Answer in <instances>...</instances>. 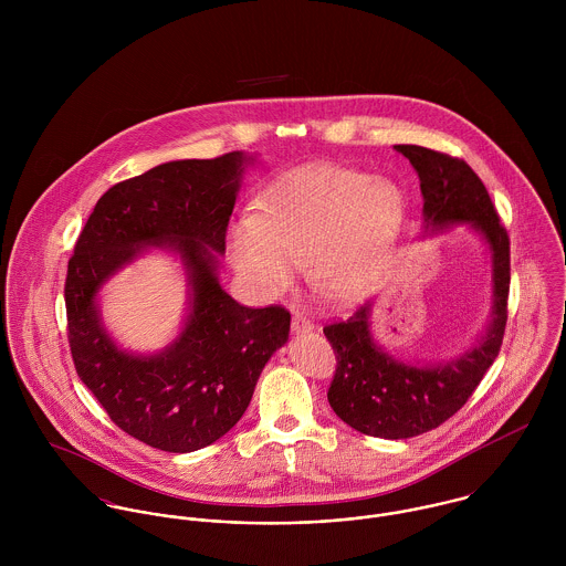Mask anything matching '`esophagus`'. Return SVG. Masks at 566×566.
Instances as JSON below:
<instances>
[{"mask_svg":"<svg viewBox=\"0 0 566 566\" xmlns=\"http://www.w3.org/2000/svg\"><path fill=\"white\" fill-rule=\"evenodd\" d=\"M292 331H294L296 335H301V333H312V331H314V323H312L310 318H305L303 314H294V318H292Z\"/></svg>","mask_w":566,"mask_h":566,"instance_id":"1","label":"esophagus"}]
</instances>
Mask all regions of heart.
Returning <instances> with one entry per match:
<instances>
[{"instance_id":"1","label":"heart","mask_w":566,"mask_h":566,"mask_svg":"<svg viewBox=\"0 0 566 566\" xmlns=\"http://www.w3.org/2000/svg\"><path fill=\"white\" fill-rule=\"evenodd\" d=\"M403 189L368 171L316 163L276 178L256 216L229 233V259L259 296L287 290L305 265L307 283L328 303L348 305L377 283L403 231Z\"/></svg>"}]
</instances>
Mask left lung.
Wrapping results in <instances>:
<instances>
[{"mask_svg": "<svg viewBox=\"0 0 566 566\" xmlns=\"http://www.w3.org/2000/svg\"><path fill=\"white\" fill-rule=\"evenodd\" d=\"M420 180L422 238L467 227L490 254V316L478 339L455 357L438 361L401 359L373 331V303L346 323L324 326L337 355L328 388L333 411L353 429L403 440L436 429L469 401L499 355L510 290V240L480 176L460 159L420 146H395Z\"/></svg>", "mask_w": 566, "mask_h": 566, "instance_id": "1", "label": "left lung"}]
</instances>
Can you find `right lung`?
<instances>
[{
    "instance_id": "1",
    "label": "right lung",
    "mask_w": 566,
    "mask_h": 566,
    "mask_svg": "<svg viewBox=\"0 0 566 566\" xmlns=\"http://www.w3.org/2000/svg\"><path fill=\"white\" fill-rule=\"evenodd\" d=\"M254 155L161 163L117 182L95 205L67 268L70 344L82 384L128 436L191 453L231 431L290 314L250 310L220 283L227 227ZM153 249L181 263L188 303L177 337L155 354L124 349L101 316V292Z\"/></svg>"
}]
</instances>
